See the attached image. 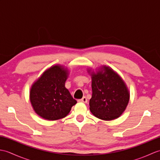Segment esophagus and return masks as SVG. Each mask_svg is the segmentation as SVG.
Returning a JSON list of instances; mask_svg holds the SVG:
<instances>
[{
  "label": "esophagus",
  "mask_w": 160,
  "mask_h": 160,
  "mask_svg": "<svg viewBox=\"0 0 160 160\" xmlns=\"http://www.w3.org/2000/svg\"><path fill=\"white\" fill-rule=\"evenodd\" d=\"M79 101H80V102H81L87 103V98H86V97H83V98H82V99H80Z\"/></svg>",
  "instance_id": "esophagus-1"
}]
</instances>
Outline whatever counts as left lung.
Here are the masks:
<instances>
[{"instance_id": "left-lung-1", "label": "left lung", "mask_w": 160, "mask_h": 160, "mask_svg": "<svg viewBox=\"0 0 160 160\" xmlns=\"http://www.w3.org/2000/svg\"><path fill=\"white\" fill-rule=\"evenodd\" d=\"M91 70H89L90 72ZM92 96L90 111L96 118L112 120L124 111L130 98L127 85L119 75L110 67L103 66L91 72Z\"/></svg>"}]
</instances>
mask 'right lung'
<instances>
[{
	"label": "right lung",
	"mask_w": 160,
	"mask_h": 160,
	"mask_svg": "<svg viewBox=\"0 0 160 160\" xmlns=\"http://www.w3.org/2000/svg\"><path fill=\"white\" fill-rule=\"evenodd\" d=\"M67 77V69L54 65L33 84L29 99L39 116L48 120H59L66 117L77 103L64 86Z\"/></svg>",
	"instance_id": "1"
}]
</instances>
